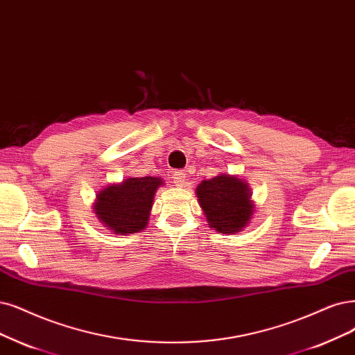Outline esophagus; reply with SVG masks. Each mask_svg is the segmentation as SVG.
Masks as SVG:
<instances>
[{"mask_svg":"<svg viewBox=\"0 0 355 355\" xmlns=\"http://www.w3.org/2000/svg\"><path fill=\"white\" fill-rule=\"evenodd\" d=\"M173 178H174V184L177 187H182L186 184V173H184V171H174Z\"/></svg>","mask_w":355,"mask_h":355,"instance_id":"esophagus-1","label":"esophagus"}]
</instances>
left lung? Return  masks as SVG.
Wrapping results in <instances>:
<instances>
[{"mask_svg": "<svg viewBox=\"0 0 355 355\" xmlns=\"http://www.w3.org/2000/svg\"><path fill=\"white\" fill-rule=\"evenodd\" d=\"M209 225L220 234L243 230L253 215L250 190L245 182L228 174L205 180L196 189Z\"/></svg>", "mask_w": 355, "mask_h": 355, "instance_id": "1", "label": "left lung"}]
</instances>
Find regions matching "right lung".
Instances as JSON below:
<instances>
[{
  "instance_id": "add662e5",
  "label": "right lung",
  "mask_w": 355,
  "mask_h": 355,
  "mask_svg": "<svg viewBox=\"0 0 355 355\" xmlns=\"http://www.w3.org/2000/svg\"><path fill=\"white\" fill-rule=\"evenodd\" d=\"M161 178H127L121 184L103 189L96 198L95 214L115 234H133L148 224L153 196Z\"/></svg>"
}]
</instances>
